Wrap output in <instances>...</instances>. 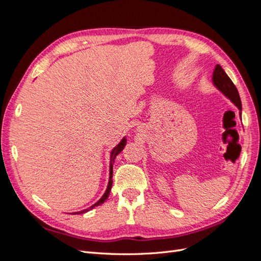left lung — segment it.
<instances>
[{
    "mask_svg": "<svg viewBox=\"0 0 261 261\" xmlns=\"http://www.w3.org/2000/svg\"><path fill=\"white\" fill-rule=\"evenodd\" d=\"M212 83L222 92L225 97L230 99L233 103L239 108L240 110V115H242V102L238 89H236L235 85L231 81V78L226 75L224 69L221 67L219 64L216 65L215 70H213L212 74Z\"/></svg>",
    "mask_w": 261,
    "mask_h": 261,
    "instance_id": "1",
    "label": "left lung"
}]
</instances>
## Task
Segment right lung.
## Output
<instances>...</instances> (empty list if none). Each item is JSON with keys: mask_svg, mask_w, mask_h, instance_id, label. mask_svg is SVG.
<instances>
[{"mask_svg": "<svg viewBox=\"0 0 261 261\" xmlns=\"http://www.w3.org/2000/svg\"><path fill=\"white\" fill-rule=\"evenodd\" d=\"M125 145H126V138L124 137V138L120 141V144H118L116 147H114L113 150L111 151V159H110V177H109V183H108L107 191H106V193L103 194V196H102L101 198H100L96 203L92 204L91 207L87 208V209H84V210H82V211H78V212H73L72 215H82V213L88 212V211H90L91 209H93L94 207L100 206V204H102V203H103V202L108 199V197H109V195H110V192H111V188H112V183H113V180H112V177H113V163H114V160H115L116 155H117L118 153H121V151L124 149Z\"/></svg>", "mask_w": 261, "mask_h": 261, "instance_id": "1", "label": "right lung"}]
</instances>
